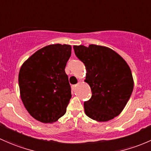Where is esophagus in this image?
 <instances>
[{
    "mask_svg": "<svg viewBox=\"0 0 151 151\" xmlns=\"http://www.w3.org/2000/svg\"><path fill=\"white\" fill-rule=\"evenodd\" d=\"M76 85H73V86H72V88H73V89H75V88H76Z\"/></svg>",
    "mask_w": 151,
    "mask_h": 151,
    "instance_id": "34e87169",
    "label": "esophagus"
}]
</instances>
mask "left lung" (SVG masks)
<instances>
[{
    "mask_svg": "<svg viewBox=\"0 0 151 151\" xmlns=\"http://www.w3.org/2000/svg\"><path fill=\"white\" fill-rule=\"evenodd\" d=\"M76 57L86 67V82L91 99L84 102V111L90 119L108 122L119 116L128 102L134 88L131 69L113 49L91 44L73 46Z\"/></svg>",
    "mask_w": 151,
    "mask_h": 151,
    "instance_id": "obj_1",
    "label": "left lung"
}]
</instances>
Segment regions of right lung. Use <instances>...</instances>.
<instances>
[{
	"label": "right lung",
	"instance_id": "right-lung-1",
	"mask_svg": "<svg viewBox=\"0 0 151 151\" xmlns=\"http://www.w3.org/2000/svg\"><path fill=\"white\" fill-rule=\"evenodd\" d=\"M71 49L70 45H49L34 53L20 68V97L38 122H55L66 113L72 95L65 68Z\"/></svg>",
	"mask_w": 151,
	"mask_h": 151
}]
</instances>
